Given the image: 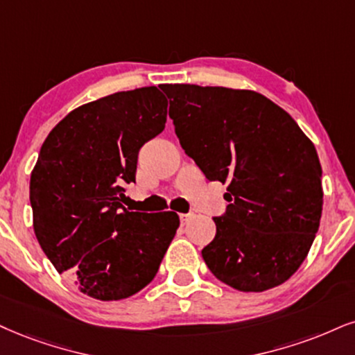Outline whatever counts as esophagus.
I'll return each mask as SVG.
<instances>
[{
	"label": "esophagus",
	"mask_w": 355,
	"mask_h": 355,
	"mask_svg": "<svg viewBox=\"0 0 355 355\" xmlns=\"http://www.w3.org/2000/svg\"><path fill=\"white\" fill-rule=\"evenodd\" d=\"M191 217H192V214H179V218H181L182 225L187 224V222L191 220Z\"/></svg>",
	"instance_id": "34e87169"
}]
</instances>
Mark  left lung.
I'll use <instances>...</instances> for the list:
<instances>
[{"label":"left lung","instance_id":"8db88e82","mask_svg":"<svg viewBox=\"0 0 355 355\" xmlns=\"http://www.w3.org/2000/svg\"><path fill=\"white\" fill-rule=\"evenodd\" d=\"M169 116L209 181L227 184V211L202 258L239 291L278 286L300 268L322 212L316 148L293 118L253 90L163 84Z\"/></svg>","mask_w":355,"mask_h":355}]
</instances>
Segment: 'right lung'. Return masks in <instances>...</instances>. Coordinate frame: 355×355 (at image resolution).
Instances as JSON below:
<instances>
[{"label": "right lung", "instance_id": "right-lung-1", "mask_svg": "<svg viewBox=\"0 0 355 355\" xmlns=\"http://www.w3.org/2000/svg\"><path fill=\"white\" fill-rule=\"evenodd\" d=\"M166 116L156 87L116 92L72 110L39 151L29 182L34 234L54 268L90 298L143 290L176 235V212L121 205L139 148L164 130Z\"/></svg>", "mask_w": 355, "mask_h": 355}]
</instances>
